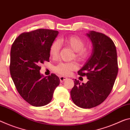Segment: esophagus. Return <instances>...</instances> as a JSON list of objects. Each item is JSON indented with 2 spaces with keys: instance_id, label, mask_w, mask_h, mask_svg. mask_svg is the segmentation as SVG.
<instances>
[{
  "instance_id": "1",
  "label": "esophagus",
  "mask_w": 130,
  "mask_h": 130,
  "mask_svg": "<svg viewBox=\"0 0 130 130\" xmlns=\"http://www.w3.org/2000/svg\"><path fill=\"white\" fill-rule=\"evenodd\" d=\"M67 79V77H63V76H61V77H59V80H60V82H64L65 80H66Z\"/></svg>"
}]
</instances>
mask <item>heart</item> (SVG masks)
<instances>
[{
	"label": "heart",
	"instance_id": "1",
	"mask_svg": "<svg viewBox=\"0 0 130 130\" xmlns=\"http://www.w3.org/2000/svg\"><path fill=\"white\" fill-rule=\"evenodd\" d=\"M60 43L66 47L74 51L75 58L79 61H84L88 58L91 53V48L85 46V40L77 35H72L62 39ZM61 49L60 43L55 40L51 43L49 49V53L53 58H57ZM77 69V65L75 62H61L54 68V71L62 76H68L72 72Z\"/></svg>",
	"mask_w": 130,
	"mask_h": 130
}]
</instances>
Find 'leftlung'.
Returning a JSON list of instances; mask_svg holds the SVG:
<instances>
[{
	"mask_svg": "<svg viewBox=\"0 0 130 130\" xmlns=\"http://www.w3.org/2000/svg\"><path fill=\"white\" fill-rule=\"evenodd\" d=\"M93 45L91 56L78 75L86 76V84L75 79L71 95L74 104L90 109L104 101L112 91L118 73L117 51L109 37L93 30L87 34Z\"/></svg>",
	"mask_w": 130,
	"mask_h": 130,
	"instance_id": "1",
	"label": "left lung"
}]
</instances>
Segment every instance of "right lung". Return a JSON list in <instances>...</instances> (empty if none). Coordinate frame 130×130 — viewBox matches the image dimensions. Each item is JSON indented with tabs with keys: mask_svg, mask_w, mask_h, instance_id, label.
<instances>
[{
	"mask_svg": "<svg viewBox=\"0 0 130 130\" xmlns=\"http://www.w3.org/2000/svg\"><path fill=\"white\" fill-rule=\"evenodd\" d=\"M58 34L57 30L39 29L20 35L10 52V71L22 98L34 106L48 104L60 80L55 74L43 77L40 65L49 62V49Z\"/></svg>",
	"mask_w": 130,
	"mask_h": 130,
	"instance_id": "add662e5",
	"label": "right lung"
}]
</instances>
